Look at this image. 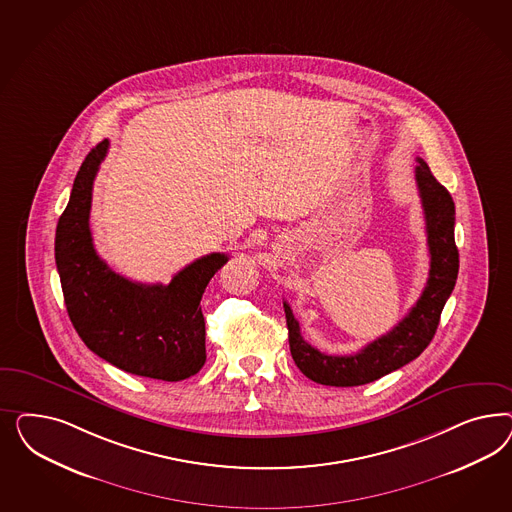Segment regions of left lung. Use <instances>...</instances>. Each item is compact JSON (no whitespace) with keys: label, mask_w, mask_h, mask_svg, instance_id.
Wrapping results in <instances>:
<instances>
[{"label":"left lung","mask_w":512,"mask_h":512,"mask_svg":"<svg viewBox=\"0 0 512 512\" xmlns=\"http://www.w3.org/2000/svg\"><path fill=\"white\" fill-rule=\"evenodd\" d=\"M415 178L426 219L430 274L417 304L385 336L368 343L355 355L334 357L311 347L300 334V325L287 302H283L289 347L298 370L308 379L328 387H358L394 372L419 357L430 345L441 311L458 278V248L454 242V201L434 178L424 159H417Z\"/></svg>","instance_id":"obj_1"}]
</instances>
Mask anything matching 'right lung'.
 I'll return each mask as SVG.
<instances>
[{
	"mask_svg": "<svg viewBox=\"0 0 512 512\" xmlns=\"http://www.w3.org/2000/svg\"><path fill=\"white\" fill-rule=\"evenodd\" d=\"M107 150L105 139L82 161L56 227L54 251L67 313L86 347L112 366L140 377L182 381L206 362L202 293L229 255H204L169 285H144L110 270L90 233L93 180Z\"/></svg>",
	"mask_w": 512,
	"mask_h": 512,
	"instance_id": "obj_1",
	"label": "right lung"
}]
</instances>
